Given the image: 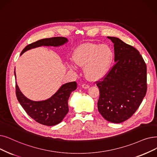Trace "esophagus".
Here are the masks:
<instances>
[{
  "label": "esophagus",
  "mask_w": 157,
  "mask_h": 157,
  "mask_svg": "<svg viewBox=\"0 0 157 157\" xmlns=\"http://www.w3.org/2000/svg\"><path fill=\"white\" fill-rule=\"evenodd\" d=\"M81 86H82V88H84V89H87V88H89V85H86V84H83L82 85H81Z\"/></svg>",
  "instance_id": "esophagus-1"
}]
</instances>
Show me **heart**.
Segmentation results:
<instances>
[{
    "instance_id": "1",
    "label": "heart",
    "mask_w": 157,
    "mask_h": 157,
    "mask_svg": "<svg viewBox=\"0 0 157 157\" xmlns=\"http://www.w3.org/2000/svg\"><path fill=\"white\" fill-rule=\"evenodd\" d=\"M113 59V53L110 47L105 44L86 43L79 45L72 53V59L75 65L84 67L86 77L96 81L105 77L110 71ZM74 69L72 63L68 65Z\"/></svg>"
}]
</instances>
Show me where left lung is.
<instances>
[{"mask_svg": "<svg viewBox=\"0 0 157 157\" xmlns=\"http://www.w3.org/2000/svg\"><path fill=\"white\" fill-rule=\"evenodd\" d=\"M113 43L115 65L97 86L98 108L106 120L121 123L137 110L147 91V68L139 52L116 37Z\"/></svg>", "mask_w": 157, "mask_h": 157, "instance_id": "left-lung-1", "label": "left lung"}]
</instances>
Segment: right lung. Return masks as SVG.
Wrapping results in <instances>:
<instances>
[{
	"label": "right lung",
	"mask_w": 157,
	"mask_h": 157,
	"mask_svg": "<svg viewBox=\"0 0 157 157\" xmlns=\"http://www.w3.org/2000/svg\"><path fill=\"white\" fill-rule=\"evenodd\" d=\"M68 42L65 37H53L44 38L27 45L20 56L25 51L41 46L59 47ZM15 76L16 78L15 69ZM77 88L76 81L62 85L49 99L43 101H33L22 93L16 81L17 98L24 110L29 116L38 123L46 126H54L62 122L69 112L68 100L71 94Z\"/></svg>",
	"instance_id": "add662e5"
}]
</instances>
